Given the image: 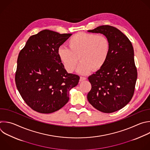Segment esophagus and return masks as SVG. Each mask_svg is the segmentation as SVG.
<instances>
[{"mask_svg": "<svg viewBox=\"0 0 150 150\" xmlns=\"http://www.w3.org/2000/svg\"><path fill=\"white\" fill-rule=\"evenodd\" d=\"M86 78H85V77H82V76H81L80 77V79H79V81H81V82H82V81H85V80H86Z\"/></svg>", "mask_w": 150, "mask_h": 150, "instance_id": "esophagus-1", "label": "esophagus"}]
</instances>
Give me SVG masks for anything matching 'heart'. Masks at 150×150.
I'll return each instance as SVG.
<instances>
[{"label": "heart", "mask_w": 150, "mask_h": 150, "mask_svg": "<svg viewBox=\"0 0 150 150\" xmlns=\"http://www.w3.org/2000/svg\"><path fill=\"white\" fill-rule=\"evenodd\" d=\"M68 47H60L58 54L66 70L72 72L79 58L82 61L77 69L81 75L89 74L92 69H100L107 62L110 52V43L104 35L79 32L68 41Z\"/></svg>", "instance_id": "obj_1"}]
</instances>
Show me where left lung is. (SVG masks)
<instances>
[{
    "label": "left lung",
    "instance_id": "left-lung-1",
    "mask_svg": "<svg viewBox=\"0 0 150 150\" xmlns=\"http://www.w3.org/2000/svg\"><path fill=\"white\" fill-rule=\"evenodd\" d=\"M88 32L104 35L110 41V52L104 65L88 77L92 88L87 99L98 111L112 113L127 105L134 95L137 78L134 48L113 26L103 25Z\"/></svg>",
    "mask_w": 150,
    "mask_h": 150
}]
</instances>
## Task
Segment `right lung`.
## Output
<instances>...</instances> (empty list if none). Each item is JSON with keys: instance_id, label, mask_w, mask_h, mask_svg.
Listing matches in <instances>:
<instances>
[{"instance_id": "right-lung-1", "label": "right lung", "mask_w": 150, "mask_h": 150, "mask_svg": "<svg viewBox=\"0 0 150 150\" xmlns=\"http://www.w3.org/2000/svg\"><path fill=\"white\" fill-rule=\"evenodd\" d=\"M72 34L47 29L31 36L18 58L16 87L26 104L42 114L62 108L69 101V92L79 76L68 74L58 51Z\"/></svg>"}]
</instances>
